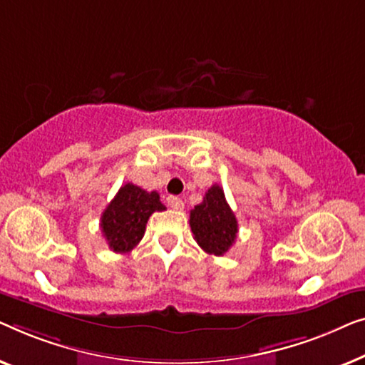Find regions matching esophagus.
<instances>
[{
  "mask_svg": "<svg viewBox=\"0 0 365 365\" xmlns=\"http://www.w3.org/2000/svg\"><path fill=\"white\" fill-rule=\"evenodd\" d=\"M167 203H168V207L170 208H173V210H182L183 208V202H182V198H178V197H168L167 198Z\"/></svg>",
  "mask_w": 365,
  "mask_h": 365,
  "instance_id": "esophagus-1",
  "label": "esophagus"
}]
</instances>
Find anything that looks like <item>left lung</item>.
<instances>
[{
	"mask_svg": "<svg viewBox=\"0 0 365 365\" xmlns=\"http://www.w3.org/2000/svg\"><path fill=\"white\" fill-rule=\"evenodd\" d=\"M190 228L200 248L208 255L223 256L232 248L238 222L220 185L210 187L203 202L190 212Z\"/></svg>",
	"mask_w": 365,
	"mask_h": 365,
	"instance_id": "obj_1",
	"label": "left lung"
}]
</instances>
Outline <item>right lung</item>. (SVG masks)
I'll list each match as a JSON object with an SVG mask.
<instances>
[{"label": "right lung", "instance_id": "obj_1", "mask_svg": "<svg viewBox=\"0 0 365 365\" xmlns=\"http://www.w3.org/2000/svg\"><path fill=\"white\" fill-rule=\"evenodd\" d=\"M165 205L157 192H145L133 183L120 187L101 217L102 235L115 253H129L143 238L152 213L163 212Z\"/></svg>", "mask_w": 365, "mask_h": 365}]
</instances>
